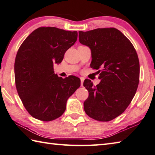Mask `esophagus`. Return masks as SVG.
Wrapping results in <instances>:
<instances>
[{"label":"esophagus","instance_id":"obj_1","mask_svg":"<svg viewBox=\"0 0 155 155\" xmlns=\"http://www.w3.org/2000/svg\"><path fill=\"white\" fill-rule=\"evenodd\" d=\"M80 81H81V86H83V83H84V79L83 78H80Z\"/></svg>","mask_w":155,"mask_h":155}]
</instances>
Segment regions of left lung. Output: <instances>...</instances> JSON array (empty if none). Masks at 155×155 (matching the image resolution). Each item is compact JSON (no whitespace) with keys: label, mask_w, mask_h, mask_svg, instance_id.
I'll use <instances>...</instances> for the list:
<instances>
[{"label":"left lung","mask_w":155,"mask_h":155,"mask_svg":"<svg viewBox=\"0 0 155 155\" xmlns=\"http://www.w3.org/2000/svg\"><path fill=\"white\" fill-rule=\"evenodd\" d=\"M80 42L91 51L90 67L98 69L96 86L84 80L89 92L84 103L86 114L96 120L108 122L124 112L130 104L139 83L140 64L136 49L116 28L79 31Z\"/></svg>","instance_id":"left-lung-1"}]
</instances>
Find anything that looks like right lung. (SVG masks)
I'll list each match as a JSON object with an SVG mask.
<instances>
[{"mask_svg": "<svg viewBox=\"0 0 155 155\" xmlns=\"http://www.w3.org/2000/svg\"><path fill=\"white\" fill-rule=\"evenodd\" d=\"M77 31L41 27L21 44L15 61V85L25 109L33 118L48 122L64 113L68 99L80 86L74 75L65 79L53 71L77 41Z\"/></svg>", "mask_w": 155, "mask_h": 155, "instance_id": "right-lung-1", "label": "right lung"}]
</instances>
